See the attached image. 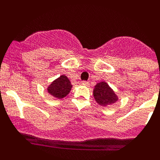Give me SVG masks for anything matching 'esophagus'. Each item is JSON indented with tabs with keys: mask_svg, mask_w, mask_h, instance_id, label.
<instances>
[{
	"mask_svg": "<svg viewBox=\"0 0 160 160\" xmlns=\"http://www.w3.org/2000/svg\"><path fill=\"white\" fill-rule=\"evenodd\" d=\"M82 84L83 86H86V87H88L89 86V82L87 81H82Z\"/></svg>",
	"mask_w": 160,
	"mask_h": 160,
	"instance_id": "1",
	"label": "esophagus"
}]
</instances>
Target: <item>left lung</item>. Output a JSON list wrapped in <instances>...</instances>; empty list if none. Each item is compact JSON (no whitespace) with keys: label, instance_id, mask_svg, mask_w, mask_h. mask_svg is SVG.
I'll use <instances>...</instances> for the list:
<instances>
[{"label":"left lung","instance_id":"left-lung-1","mask_svg":"<svg viewBox=\"0 0 160 160\" xmlns=\"http://www.w3.org/2000/svg\"><path fill=\"white\" fill-rule=\"evenodd\" d=\"M93 94L95 101L102 107L112 105L118 101V96L106 82L97 83Z\"/></svg>","mask_w":160,"mask_h":160}]
</instances>
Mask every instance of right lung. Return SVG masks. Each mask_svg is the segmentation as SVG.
I'll list each match as a JSON object with an SVG mask.
<instances>
[{
  "mask_svg": "<svg viewBox=\"0 0 160 160\" xmlns=\"http://www.w3.org/2000/svg\"><path fill=\"white\" fill-rule=\"evenodd\" d=\"M72 84L66 75H61L56 80L49 85L47 88V91L56 98H63L66 97L71 90Z\"/></svg>",
  "mask_w": 160,
  "mask_h": 160,
  "instance_id": "add662e5",
  "label": "right lung"
}]
</instances>
